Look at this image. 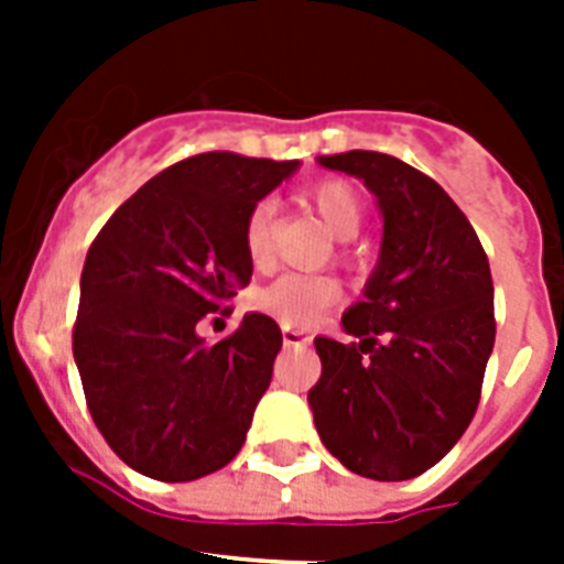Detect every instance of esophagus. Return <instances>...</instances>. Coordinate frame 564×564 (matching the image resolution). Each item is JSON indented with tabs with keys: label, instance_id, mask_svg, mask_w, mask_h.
Returning <instances> with one entry per match:
<instances>
[{
	"label": "esophagus",
	"instance_id": "obj_1",
	"mask_svg": "<svg viewBox=\"0 0 564 564\" xmlns=\"http://www.w3.org/2000/svg\"><path fill=\"white\" fill-rule=\"evenodd\" d=\"M283 345L286 348H304V345H310V336L304 330H295V327H283Z\"/></svg>",
	"mask_w": 564,
	"mask_h": 564
}]
</instances>
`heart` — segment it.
I'll use <instances>...</instances> for the list:
<instances>
[{
    "instance_id": "obj_1",
    "label": "heart",
    "mask_w": 564,
    "mask_h": 564,
    "mask_svg": "<svg viewBox=\"0 0 564 564\" xmlns=\"http://www.w3.org/2000/svg\"><path fill=\"white\" fill-rule=\"evenodd\" d=\"M310 207L318 213V219L334 230L339 239L357 237L362 221V202L357 189L345 181H318L307 189ZM272 202H260L248 213L246 230H242V246L251 263H265L272 251ZM339 301V286L327 278L313 274H283L278 281L254 295V307L265 316L278 318L286 327L313 325L327 307Z\"/></svg>"
}]
</instances>
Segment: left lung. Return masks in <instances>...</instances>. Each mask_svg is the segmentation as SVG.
<instances>
[{
	"mask_svg": "<svg viewBox=\"0 0 564 564\" xmlns=\"http://www.w3.org/2000/svg\"><path fill=\"white\" fill-rule=\"evenodd\" d=\"M377 198L383 239L362 301L345 310L343 345L316 336L322 377L307 401L325 447L369 480H412L471 424L495 348L486 251L454 198L380 152L322 154Z\"/></svg>",
	"mask_w": 564,
	"mask_h": 564,
	"instance_id": "8db88e82",
	"label": "left lung"
}]
</instances>
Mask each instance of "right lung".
Segmentation results:
<instances>
[{"label":"right lung","mask_w":564,"mask_h":564,"mask_svg":"<svg viewBox=\"0 0 564 564\" xmlns=\"http://www.w3.org/2000/svg\"><path fill=\"white\" fill-rule=\"evenodd\" d=\"M295 170L299 161L195 154L143 184L93 239L75 366L105 442L152 480H198L246 442L281 327L246 313L237 334L207 345L195 325L248 286V213Z\"/></svg>","instance_id":"right-lung-1"}]
</instances>
